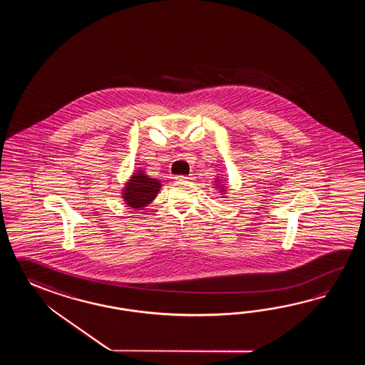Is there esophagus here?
I'll return each instance as SVG.
<instances>
[{
  "instance_id": "obj_1",
  "label": "esophagus",
  "mask_w": 365,
  "mask_h": 365,
  "mask_svg": "<svg viewBox=\"0 0 365 365\" xmlns=\"http://www.w3.org/2000/svg\"><path fill=\"white\" fill-rule=\"evenodd\" d=\"M176 180H184V181H190V180L194 179L193 175H187V176H184V175H179V176H176L175 178Z\"/></svg>"
}]
</instances>
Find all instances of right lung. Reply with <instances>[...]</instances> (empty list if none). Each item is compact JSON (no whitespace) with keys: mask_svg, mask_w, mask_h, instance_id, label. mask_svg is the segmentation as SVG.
Here are the masks:
<instances>
[{"mask_svg":"<svg viewBox=\"0 0 365 365\" xmlns=\"http://www.w3.org/2000/svg\"><path fill=\"white\" fill-rule=\"evenodd\" d=\"M159 189V181L150 179L145 173H135L125 187L124 200L132 209H140L155 198Z\"/></svg>","mask_w":365,"mask_h":365,"instance_id":"1","label":"right lung"}]
</instances>
